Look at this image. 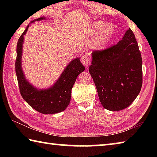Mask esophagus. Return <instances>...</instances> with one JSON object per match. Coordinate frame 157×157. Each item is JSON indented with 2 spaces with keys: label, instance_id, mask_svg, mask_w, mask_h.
<instances>
[{
  "label": "esophagus",
  "instance_id": "34e87169",
  "mask_svg": "<svg viewBox=\"0 0 157 157\" xmlns=\"http://www.w3.org/2000/svg\"><path fill=\"white\" fill-rule=\"evenodd\" d=\"M81 62L86 67L89 66L91 65V58H90L89 55L87 54H84L81 57Z\"/></svg>",
  "mask_w": 157,
  "mask_h": 157
}]
</instances>
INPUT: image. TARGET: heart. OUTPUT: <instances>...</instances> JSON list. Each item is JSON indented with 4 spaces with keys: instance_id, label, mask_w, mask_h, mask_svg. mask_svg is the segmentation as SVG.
Instances as JSON below:
<instances>
[{
    "instance_id": "1",
    "label": "heart",
    "mask_w": 157,
    "mask_h": 157,
    "mask_svg": "<svg viewBox=\"0 0 157 157\" xmlns=\"http://www.w3.org/2000/svg\"><path fill=\"white\" fill-rule=\"evenodd\" d=\"M113 28L111 25H106L102 21L94 23L91 25L89 32L92 35L96 34L92 41V45L96 48H102L110 41L113 34Z\"/></svg>"
}]
</instances>
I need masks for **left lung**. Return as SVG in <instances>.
I'll return each instance as SVG.
<instances>
[{"label": "left lung", "mask_w": 157, "mask_h": 157, "mask_svg": "<svg viewBox=\"0 0 157 157\" xmlns=\"http://www.w3.org/2000/svg\"><path fill=\"white\" fill-rule=\"evenodd\" d=\"M89 71L101 104L117 111L128 107L139 94L143 83L142 57L131 29L122 40L107 48L92 52Z\"/></svg>", "instance_id": "1"}]
</instances>
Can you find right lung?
Wrapping results in <instances>:
<instances>
[{
  "instance_id": "obj_1",
  "label": "right lung",
  "mask_w": 157,
  "mask_h": 157,
  "mask_svg": "<svg viewBox=\"0 0 157 157\" xmlns=\"http://www.w3.org/2000/svg\"><path fill=\"white\" fill-rule=\"evenodd\" d=\"M45 19L40 17L36 21ZM34 21L31 23H33ZM29 25L18 39L17 47V59L15 70L20 94L26 102L38 112L44 114H53L65 110L71 101V89L79 73L85 70L79 58L73 59L66 68L59 78L51 88L38 90L26 80L21 68V55L23 35L27 32Z\"/></svg>"
}]
</instances>
